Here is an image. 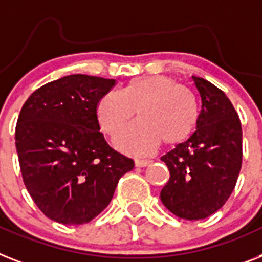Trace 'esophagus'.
<instances>
[{
    "label": "esophagus",
    "mask_w": 262,
    "mask_h": 262,
    "mask_svg": "<svg viewBox=\"0 0 262 262\" xmlns=\"http://www.w3.org/2000/svg\"><path fill=\"white\" fill-rule=\"evenodd\" d=\"M151 161L148 159H135V166L136 167H146L147 165H150Z\"/></svg>",
    "instance_id": "esophagus-1"
}]
</instances>
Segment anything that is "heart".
<instances>
[{
  "label": "heart",
  "mask_w": 262,
  "mask_h": 262,
  "mask_svg": "<svg viewBox=\"0 0 262 262\" xmlns=\"http://www.w3.org/2000/svg\"><path fill=\"white\" fill-rule=\"evenodd\" d=\"M135 112L139 122L116 140L123 151L133 155L148 154L161 142L167 147L178 146L189 139L198 123L193 92L162 75L131 80L120 92H107L97 103V119L110 136L122 133Z\"/></svg>",
  "instance_id": "1"
}]
</instances>
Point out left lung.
<instances>
[{
    "instance_id": "8db88e82",
    "label": "left lung",
    "mask_w": 262,
    "mask_h": 262,
    "mask_svg": "<svg viewBox=\"0 0 262 262\" xmlns=\"http://www.w3.org/2000/svg\"><path fill=\"white\" fill-rule=\"evenodd\" d=\"M201 96L196 129L161 158L170 178L161 200L177 217L196 221L220 210L243 165V128L228 96L210 81L193 76Z\"/></svg>"
}]
</instances>
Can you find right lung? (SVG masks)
<instances>
[{
  "instance_id": "1",
  "label": "right lung",
  "mask_w": 262,
  "mask_h": 262,
  "mask_svg": "<svg viewBox=\"0 0 262 262\" xmlns=\"http://www.w3.org/2000/svg\"><path fill=\"white\" fill-rule=\"evenodd\" d=\"M114 79L71 75L45 84L24 103L16 148L25 187L52 221L83 225L111 202L134 161L105 142L97 103Z\"/></svg>"
}]
</instances>
